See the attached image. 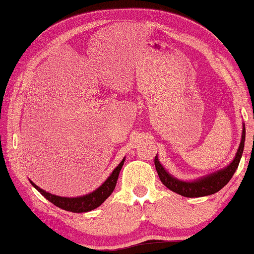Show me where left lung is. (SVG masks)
Here are the masks:
<instances>
[{"mask_svg":"<svg viewBox=\"0 0 254 254\" xmlns=\"http://www.w3.org/2000/svg\"><path fill=\"white\" fill-rule=\"evenodd\" d=\"M244 141H245V127L243 126V133H242V140H241V144L237 150V154L235 158L231 165H228L224 170L218 171L214 174L204 176V178L200 179L198 181H193V182H183L178 179L173 178L172 175L164 170V167L158 162L157 156L155 157V166L156 171L158 173V176L160 181H162L165 187L170 189L173 192L178 193L187 198H198V196H204L210 195L214 193L218 192L220 189H223L226 185L232 176L234 175L235 171L239 167L241 157L243 154L244 149Z\"/></svg>","mask_w":254,"mask_h":254,"instance_id":"obj_1","label":"left lung"}]
</instances>
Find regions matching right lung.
<instances>
[{
	"instance_id": "right-lung-1",
	"label": "right lung",
	"mask_w": 254,
	"mask_h": 254,
	"mask_svg": "<svg viewBox=\"0 0 254 254\" xmlns=\"http://www.w3.org/2000/svg\"><path fill=\"white\" fill-rule=\"evenodd\" d=\"M123 164H124V159L119 164V166L113 171L110 178L100 185L97 190L89 193V194L78 196V198H64V196L51 194V193H48L46 191L42 190L40 188H38L37 185L31 182V181L30 183L34 185L36 190L40 192V194L45 196L50 202L55 204L56 207L64 209V210L66 211H72V212H87V211L94 210V209L99 207L100 204H102L104 201H105L108 196L112 194V192L114 191L115 189L116 182H118L120 171L121 168H122Z\"/></svg>"
}]
</instances>
